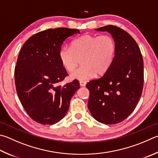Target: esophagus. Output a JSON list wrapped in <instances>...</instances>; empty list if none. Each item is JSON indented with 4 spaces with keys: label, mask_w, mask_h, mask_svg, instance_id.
<instances>
[{
    "label": "esophagus",
    "mask_w": 158,
    "mask_h": 158,
    "mask_svg": "<svg viewBox=\"0 0 158 158\" xmlns=\"http://www.w3.org/2000/svg\"><path fill=\"white\" fill-rule=\"evenodd\" d=\"M79 85H81V86H85V85H86V82L84 81H80Z\"/></svg>",
    "instance_id": "1"
}]
</instances>
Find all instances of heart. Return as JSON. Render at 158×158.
<instances>
[{
	"label": "heart",
	"mask_w": 158,
	"mask_h": 158,
	"mask_svg": "<svg viewBox=\"0 0 158 158\" xmlns=\"http://www.w3.org/2000/svg\"><path fill=\"white\" fill-rule=\"evenodd\" d=\"M116 52L114 39L108 35L85 34L74 39L71 46H63L59 51L61 65L68 72H73L81 59L82 66L71 74V78L86 81L102 75L110 69Z\"/></svg>",
	"instance_id": "heart-1"
}]
</instances>
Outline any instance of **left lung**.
I'll return each instance as SVG.
<instances>
[{
	"instance_id": "obj_1",
	"label": "left lung",
	"mask_w": 158,
	"mask_h": 158,
	"mask_svg": "<svg viewBox=\"0 0 158 158\" xmlns=\"http://www.w3.org/2000/svg\"><path fill=\"white\" fill-rule=\"evenodd\" d=\"M97 31H108L116 45L113 64L104 76L86 84L90 91L88 107L97 121L115 124L135 108L144 85L143 58L136 41L124 30L106 25Z\"/></svg>"
}]
</instances>
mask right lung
<instances>
[{
  "label": "right lung",
  "mask_w": 158,
  "mask_h": 158,
  "mask_svg": "<svg viewBox=\"0 0 158 158\" xmlns=\"http://www.w3.org/2000/svg\"><path fill=\"white\" fill-rule=\"evenodd\" d=\"M79 30L66 27L48 29L27 40L14 70L17 94L34 121L54 124L64 118L70 101L79 88L77 80L58 85L68 73L59 58L63 43Z\"/></svg>",
  "instance_id": "1"
}]
</instances>
